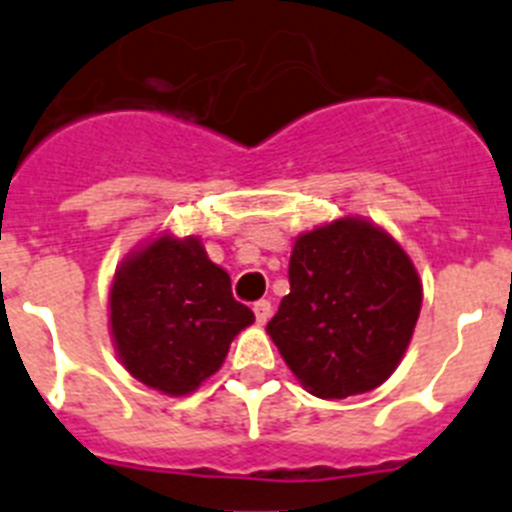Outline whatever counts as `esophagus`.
I'll return each instance as SVG.
<instances>
[{
    "label": "esophagus",
    "instance_id": "esophagus-1",
    "mask_svg": "<svg viewBox=\"0 0 512 512\" xmlns=\"http://www.w3.org/2000/svg\"><path fill=\"white\" fill-rule=\"evenodd\" d=\"M253 315H256V323L264 325L266 320L271 318V302L269 300H259L253 305Z\"/></svg>",
    "mask_w": 512,
    "mask_h": 512
}]
</instances>
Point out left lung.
Wrapping results in <instances>:
<instances>
[{"label":"left lung","instance_id":"obj_1","mask_svg":"<svg viewBox=\"0 0 512 512\" xmlns=\"http://www.w3.org/2000/svg\"><path fill=\"white\" fill-rule=\"evenodd\" d=\"M420 305L423 284L405 248L348 215L297 235L289 295L266 333L310 395L343 400L390 379Z\"/></svg>","mask_w":512,"mask_h":512}]
</instances>
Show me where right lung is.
Wrapping results in <instances>:
<instances>
[{
  "label": "right lung",
  "instance_id": "add662e5",
  "mask_svg": "<svg viewBox=\"0 0 512 512\" xmlns=\"http://www.w3.org/2000/svg\"><path fill=\"white\" fill-rule=\"evenodd\" d=\"M253 323L233 300L228 271L200 238L158 233L125 256L110 287V333L130 377L171 397L194 392L223 366Z\"/></svg>",
  "mask_w": 512,
  "mask_h": 512
}]
</instances>
